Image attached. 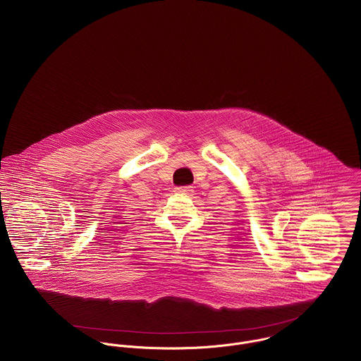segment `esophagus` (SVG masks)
<instances>
[{
    "label": "esophagus",
    "instance_id": "esophagus-1",
    "mask_svg": "<svg viewBox=\"0 0 361 361\" xmlns=\"http://www.w3.org/2000/svg\"><path fill=\"white\" fill-rule=\"evenodd\" d=\"M175 193H176V195H180V196H189V195L193 193V188H192V186L176 188V189H175Z\"/></svg>",
    "mask_w": 361,
    "mask_h": 361
}]
</instances>
